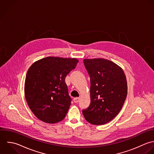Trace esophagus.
Returning <instances> with one entry per match:
<instances>
[{"instance_id": "34e87169", "label": "esophagus", "mask_w": 154, "mask_h": 154, "mask_svg": "<svg viewBox=\"0 0 154 154\" xmlns=\"http://www.w3.org/2000/svg\"><path fill=\"white\" fill-rule=\"evenodd\" d=\"M79 100H80L79 98H74V103H77L79 101Z\"/></svg>"}]
</instances>
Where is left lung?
<instances>
[{"label":"left lung","instance_id":"obj_1","mask_svg":"<svg viewBox=\"0 0 154 154\" xmlns=\"http://www.w3.org/2000/svg\"><path fill=\"white\" fill-rule=\"evenodd\" d=\"M91 77V103L83 110L86 120L100 125L113 119L120 112L127 95V82L122 68L103 58L85 59Z\"/></svg>","mask_w":154,"mask_h":154}]
</instances>
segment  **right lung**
<instances>
[{"label":"right lung","mask_w":154,"mask_h":154,"mask_svg":"<svg viewBox=\"0 0 154 154\" xmlns=\"http://www.w3.org/2000/svg\"><path fill=\"white\" fill-rule=\"evenodd\" d=\"M79 62L76 58L48 56L30 66L24 82V97L38 119L55 124L65 118L71 100L65 80Z\"/></svg>","instance_id":"obj_1"}]
</instances>
